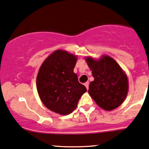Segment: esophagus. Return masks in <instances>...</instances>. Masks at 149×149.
<instances>
[{
	"label": "esophagus",
	"mask_w": 149,
	"mask_h": 149,
	"mask_svg": "<svg viewBox=\"0 0 149 149\" xmlns=\"http://www.w3.org/2000/svg\"><path fill=\"white\" fill-rule=\"evenodd\" d=\"M84 85H85V86L86 87V88H87V90H88V87H89V82H86V83L84 84Z\"/></svg>",
	"instance_id": "esophagus-1"
}]
</instances>
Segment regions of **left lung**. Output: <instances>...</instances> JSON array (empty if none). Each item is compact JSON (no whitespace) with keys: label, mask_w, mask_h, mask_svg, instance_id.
I'll return each mask as SVG.
<instances>
[{"label":"left lung","mask_w":149,"mask_h":149,"mask_svg":"<svg viewBox=\"0 0 149 149\" xmlns=\"http://www.w3.org/2000/svg\"><path fill=\"white\" fill-rule=\"evenodd\" d=\"M86 61L94 77L89 85V95L106 111L119 107L128 94V81L125 72L108 55H104L99 60L88 56Z\"/></svg>","instance_id":"obj_1"}]
</instances>
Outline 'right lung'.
<instances>
[{"instance_id":"add662e5","label":"right lung","mask_w":149,"mask_h":149,"mask_svg":"<svg viewBox=\"0 0 149 149\" xmlns=\"http://www.w3.org/2000/svg\"><path fill=\"white\" fill-rule=\"evenodd\" d=\"M77 58L57 49L44 61L36 77V88L43 104L59 115L70 114L77 106L86 88L73 72Z\"/></svg>"}]
</instances>
